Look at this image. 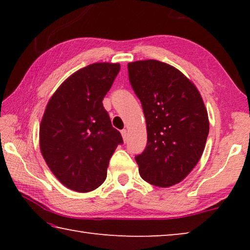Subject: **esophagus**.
I'll return each mask as SVG.
<instances>
[{"mask_svg": "<svg viewBox=\"0 0 250 250\" xmlns=\"http://www.w3.org/2000/svg\"><path fill=\"white\" fill-rule=\"evenodd\" d=\"M121 134H122V138H124V140L126 141V139H128V131H126L125 129L121 130Z\"/></svg>", "mask_w": 250, "mask_h": 250, "instance_id": "34e87169", "label": "esophagus"}]
</instances>
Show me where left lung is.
Wrapping results in <instances>:
<instances>
[{
    "label": "left lung",
    "mask_w": 250,
    "mask_h": 250,
    "mask_svg": "<svg viewBox=\"0 0 250 250\" xmlns=\"http://www.w3.org/2000/svg\"><path fill=\"white\" fill-rule=\"evenodd\" d=\"M128 73L146 122V146L135 156L139 173L159 188L180 183L200 161L208 135L200 92L179 69L154 59L129 62Z\"/></svg>",
    "instance_id": "1"
}]
</instances>
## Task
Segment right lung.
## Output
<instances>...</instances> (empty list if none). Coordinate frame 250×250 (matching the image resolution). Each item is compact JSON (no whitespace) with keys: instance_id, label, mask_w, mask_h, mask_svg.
<instances>
[{"instance_id":"obj_1","label":"right lung","mask_w":250,"mask_h":250,"mask_svg":"<svg viewBox=\"0 0 250 250\" xmlns=\"http://www.w3.org/2000/svg\"><path fill=\"white\" fill-rule=\"evenodd\" d=\"M119 64L96 62L67 78L49 99L40 126V146L54 175L76 192L104 183L117 146L124 143L103 100Z\"/></svg>"}]
</instances>
